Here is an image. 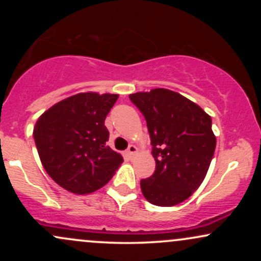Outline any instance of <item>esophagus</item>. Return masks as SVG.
Instances as JSON below:
<instances>
[{
  "instance_id": "1",
  "label": "esophagus",
  "mask_w": 261,
  "mask_h": 261,
  "mask_svg": "<svg viewBox=\"0 0 261 261\" xmlns=\"http://www.w3.org/2000/svg\"><path fill=\"white\" fill-rule=\"evenodd\" d=\"M137 152V147L135 145H130L128 146V148H127V151H126V154L128 155V157H133V155L136 153Z\"/></svg>"
}]
</instances>
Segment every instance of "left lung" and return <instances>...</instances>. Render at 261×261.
<instances>
[{"label": "left lung", "mask_w": 261, "mask_h": 261, "mask_svg": "<svg viewBox=\"0 0 261 261\" xmlns=\"http://www.w3.org/2000/svg\"><path fill=\"white\" fill-rule=\"evenodd\" d=\"M147 122L154 173L141 180L148 202L174 206L193 195L216 148L211 116L197 104L166 88L128 95Z\"/></svg>", "instance_id": "left-lung-1"}]
</instances>
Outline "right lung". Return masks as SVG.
Instances as JSON below:
<instances>
[{"instance_id":"1","label":"right lung","mask_w":261,"mask_h":261,"mask_svg":"<svg viewBox=\"0 0 261 261\" xmlns=\"http://www.w3.org/2000/svg\"><path fill=\"white\" fill-rule=\"evenodd\" d=\"M118 94L79 93L59 101L38 119L33 131L46 173L73 194H91L107 184L122 163L109 146L104 120Z\"/></svg>"}]
</instances>
